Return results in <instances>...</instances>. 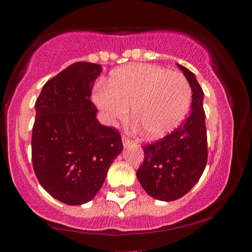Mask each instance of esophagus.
<instances>
[{"label":"esophagus","instance_id":"34e87169","mask_svg":"<svg viewBox=\"0 0 252 252\" xmlns=\"http://www.w3.org/2000/svg\"><path fill=\"white\" fill-rule=\"evenodd\" d=\"M122 141H123V146H124V148H126V147H129L130 144L132 143V141L130 140V138L128 137V136H122Z\"/></svg>","mask_w":252,"mask_h":252}]
</instances>
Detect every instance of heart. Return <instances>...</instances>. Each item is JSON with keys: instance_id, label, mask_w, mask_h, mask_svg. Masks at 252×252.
I'll list each match as a JSON object with an SVG mask.
<instances>
[{"instance_id": "heart-1", "label": "heart", "mask_w": 252, "mask_h": 252, "mask_svg": "<svg viewBox=\"0 0 252 252\" xmlns=\"http://www.w3.org/2000/svg\"><path fill=\"white\" fill-rule=\"evenodd\" d=\"M94 102L109 123L132 118L147 137L158 138L178 128L189 114L192 89L178 72L150 63L115 71L109 83H99Z\"/></svg>"}]
</instances>
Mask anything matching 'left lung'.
Here are the masks:
<instances>
[{
    "label": "left lung",
    "instance_id": "left-lung-1",
    "mask_svg": "<svg viewBox=\"0 0 252 252\" xmlns=\"http://www.w3.org/2000/svg\"><path fill=\"white\" fill-rule=\"evenodd\" d=\"M192 89L190 114L178 129L156 142L143 146L144 161L136 176L152 198L173 201L189 193L207 162L204 92L189 68L176 63Z\"/></svg>",
    "mask_w": 252,
    "mask_h": 252
}]
</instances>
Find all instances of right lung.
<instances>
[{
  "label": "right lung",
  "mask_w": 252,
  "mask_h": 252,
  "mask_svg": "<svg viewBox=\"0 0 252 252\" xmlns=\"http://www.w3.org/2000/svg\"><path fill=\"white\" fill-rule=\"evenodd\" d=\"M98 63H72L43 85L35 102L32 161L40 185L67 205L94 198L123 150L116 129L98 122L90 100Z\"/></svg>",
  "instance_id": "1"
}]
</instances>
